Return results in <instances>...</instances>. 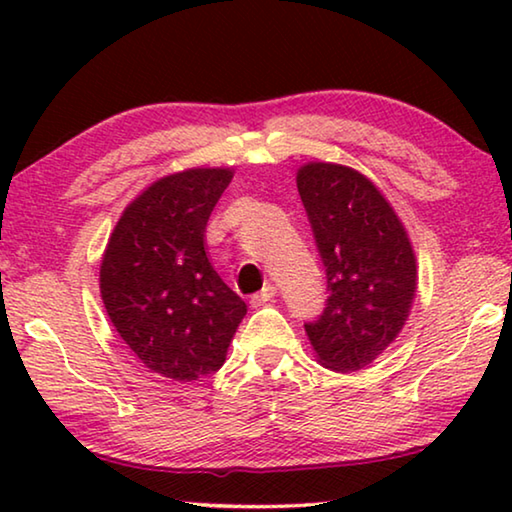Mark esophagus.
Here are the masks:
<instances>
[{"instance_id":"obj_1","label":"esophagus","mask_w":512,"mask_h":512,"mask_svg":"<svg viewBox=\"0 0 512 512\" xmlns=\"http://www.w3.org/2000/svg\"><path fill=\"white\" fill-rule=\"evenodd\" d=\"M275 293H277V289L273 287V284H266V287H264L262 291L255 293V296L250 298V305H253V307H262V305H266L268 300L275 298Z\"/></svg>"}]
</instances>
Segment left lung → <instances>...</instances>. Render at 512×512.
I'll use <instances>...</instances> for the list:
<instances>
[{
    "label": "left lung",
    "instance_id": "1",
    "mask_svg": "<svg viewBox=\"0 0 512 512\" xmlns=\"http://www.w3.org/2000/svg\"><path fill=\"white\" fill-rule=\"evenodd\" d=\"M298 192L325 266L327 300L305 323L316 357L336 372L375 361L400 334L415 296V255L391 203L359 171L309 162Z\"/></svg>",
    "mask_w": 512,
    "mask_h": 512
}]
</instances>
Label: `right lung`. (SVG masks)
<instances>
[{
	"instance_id": "add662e5",
	"label": "right lung",
	"mask_w": 512,
	"mask_h": 512,
	"mask_svg": "<svg viewBox=\"0 0 512 512\" xmlns=\"http://www.w3.org/2000/svg\"><path fill=\"white\" fill-rule=\"evenodd\" d=\"M230 169L160 178L126 207L101 262L112 325L146 368L173 381L219 370L246 302L205 255V225Z\"/></svg>"
}]
</instances>
